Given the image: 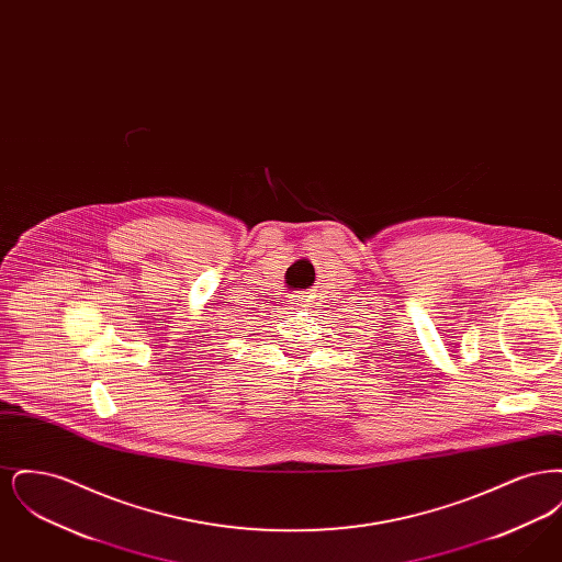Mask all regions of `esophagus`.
Wrapping results in <instances>:
<instances>
[{"instance_id":"obj_1","label":"esophagus","mask_w":562,"mask_h":562,"mask_svg":"<svg viewBox=\"0 0 562 562\" xmlns=\"http://www.w3.org/2000/svg\"><path fill=\"white\" fill-rule=\"evenodd\" d=\"M312 307V299L310 293H296L291 296V310L299 312V310H310Z\"/></svg>"}]
</instances>
